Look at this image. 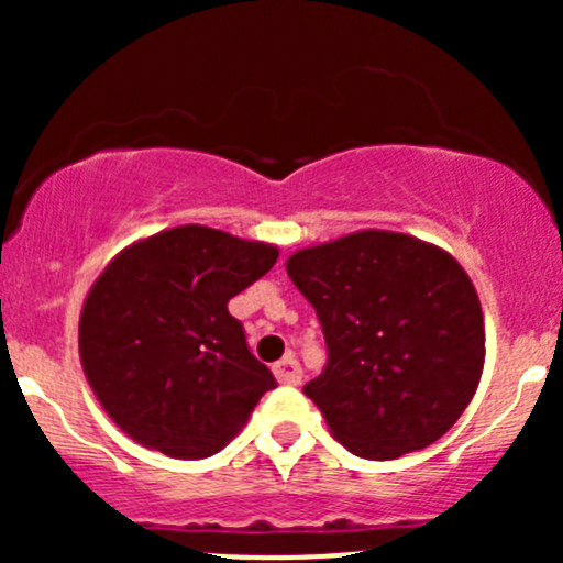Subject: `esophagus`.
I'll return each mask as SVG.
<instances>
[{
    "label": "esophagus",
    "mask_w": 563,
    "mask_h": 563,
    "mask_svg": "<svg viewBox=\"0 0 563 563\" xmlns=\"http://www.w3.org/2000/svg\"><path fill=\"white\" fill-rule=\"evenodd\" d=\"M273 373H275V378L280 380V384H286V386L301 384V376H303L301 365L296 363L294 354H286L283 360H277V363L273 365Z\"/></svg>",
    "instance_id": "obj_1"
}]
</instances>
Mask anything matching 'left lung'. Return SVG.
<instances>
[{"mask_svg": "<svg viewBox=\"0 0 563 563\" xmlns=\"http://www.w3.org/2000/svg\"><path fill=\"white\" fill-rule=\"evenodd\" d=\"M286 269L325 333L328 365L303 394L331 434L367 461L448 434L484 371V314L466 269L391 230L309 245Z\"/></svg>", "mask_w": 563, "mask_h": 563, "instance_id": "left-lung-1", "label": "left lung"}]
</instances>
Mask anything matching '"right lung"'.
Instances as JSON below:
<instances>
[{
  "label": "right lung",
  "instance_id": "obj_1",
  "mask_svg": "<svg viewBox=\"0 0 563 563\" xmlns=\"http://www.w3.org/2000/svg\"><path fill=\"white\" fill-rule=\"evenodd\" d=\"M277 245L183 224L126 245L84 299L79 357L129 439L179 461L214 455L275 376L228 301L267 275Z\"/></svg>",
  "mask_w": 563,
  "mask_h": 563
}]
</instances>
